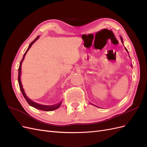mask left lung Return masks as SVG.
Instances as JSON below:
<instances>
[{
    "instance_id": "1",
    "label": "left lung",
    "mask_w": 147,
    "mask_h": 147,
    "mask_svg": "<svg viewBox=\"0 0 147 147\" xmlns=\"http://www.w3.org/2000/svg\"><path fill=\"white\" fill-rule=\"evenodd\" d=\"M121 37V42H122V43H123V38H122V37ZM125 49H126V51H127V49H126V48H125ZM127 52H128V51H127Z\"/></svg>"
}]
</instances>
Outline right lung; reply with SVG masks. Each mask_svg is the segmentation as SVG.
<instances>
[{
	"label": "right lung",
	"mask_w": 147,
	"mask_h": 147,
	"mask_svg": "<svg viewBox=\"0 0 147 147\" xmlns=\"http://www.w3.org/2000/svg\"><path fill=\"white\" fill-rule=\"evenodd\" d=\"M39 38V36H38L36 38H35L33 42H32L30 43V44L29 45L27 51H26V53H24V55L23 56V59H22L21 61L20 62V67H19V69H18V83H19V85H20V90L21 91V92L22 94H23V96L24 97V98L26 99V100L28 102V103L30 105L33 107L37 109H38V110H43V111H47V112H50V111H52V110H56L57 109V108L59 107V106L61 105V102H59V103L57 104H55V105H40V104H38L37 103H35V102H33L30 99H29L28 97H27V96L26 95L25 92H24V91L23 90V86H22V84H21V79H20V76H21V64H22V62H23V61L24 60V57H25V55H26V53H27L28 51L29 50V48L31 47V46H32V44L37 40Z\"/></svg>",
	"instance_id": "1"
}]
</instances>
